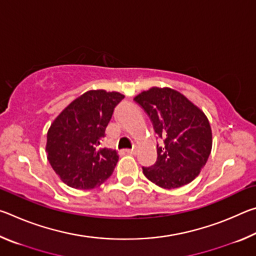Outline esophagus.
<instances>
[{
  "mask_svg": "<svg viewBox=\"0 0 256 256\" xmlns=\"http://www.w3.org/2000/svg\"><path fill=\"white\" fill-rule=\"evenodd\" d=\"M125 152L128 154H136V151L134 149H126V150H125Z\"/></svg>",
  "mask_w": 256,
  "mask_h": 256,
  "instance_id": "34e87169",
  "label": "esophagus"
}]
</instances>
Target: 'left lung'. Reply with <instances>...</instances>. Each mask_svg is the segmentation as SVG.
Instances as JSON below:
<instances>
[{
    "mask_svg": "<svg viewBox=\"0 0 256 256\" xmlns=\"http://www.w3.org/2000/svg\"><path fill=\"white\" fill-rule=\"evenodd\" d=\"M164 140L157 146V162L144 167L146 178L162 188H177L192 182L206 164L212 149L209 120L184 94L152 86L134 98Z\"/></svg>",
    "mask_w": 256,
    "mask_h": 256,
    "instance_id": "8db88e82",
    "label": "left lung"
}]
</instances>
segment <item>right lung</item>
Instances as JSON below:
<instances>
[{
    "mask_svg": "<svg viewBox=\"0 0 256 256\" xmlns=\"http://www.w3.org/2000/svg\"><path fill=\"white\" fill-rule=\"evenodd\" d=\"M124 94L89 90L60 112L47 132L46 152L63 183L78 190L102 185L118 162L115 150L98 148Z\"/></svg>",
    "mask_w": 256,
    "mask_h": 256,
    "instance_id": "obj_1",
    "label": "right lung"
}]
</instances>
